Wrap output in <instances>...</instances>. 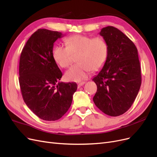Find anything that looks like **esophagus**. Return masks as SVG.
<instances>
[{
  "label": "esophagus",
  "mask_w": 157,
  "mask_h": 157,
  "mask_svg": "<svg viewBox=\"0 0 157 157\" xmlns=\"http://www.w3.org/2000/svg\"><path fill=\"white\" fill-rule=\"evenodd\" d=\"M84 84H85V82H80L78 83V87L79 88V87H80V86H83V85H84Z\"/></svg>",
  "instance_id": "obj_1"
}]
</instances>
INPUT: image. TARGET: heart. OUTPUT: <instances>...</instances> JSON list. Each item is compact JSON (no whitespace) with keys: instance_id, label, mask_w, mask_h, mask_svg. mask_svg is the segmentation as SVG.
<instances>
[{"instance_id":"obj_1","label":"heart","mask_w":157,"mask_h":157,"mask_svg":"<svg viewBox=\"0 0 157 157\" xmlns=\"http://www.w3.org/2000/svg\"><path fill=\"white\" fill-rule=\"evenodd\" d=\"M65 43L66 47H55L52 56L57 64L66 68L72 62V55L78 54V64L71 67L65 74L67 80L81 81L88 77L92 70L98 71L106 62L109 46L102 37L76 35L67 38Z\"/></svg>"}]
</instances>
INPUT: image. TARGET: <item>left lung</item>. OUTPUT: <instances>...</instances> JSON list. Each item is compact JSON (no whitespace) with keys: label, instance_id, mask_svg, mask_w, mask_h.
I'll use <instances>...</instances> for the list:
<instances>
[{"label":"left lung","instance_id":"obj_1","mask_svg":"<svg viewBox=\"0 0 157 157\" xmlns=\"http://www.w3.org/2000/svg\"><path fill=\"white\" fill-rule=\"evenodd\" d=\"M99 35L109 46L102 69L92 80L97 85L93 101L105 114L117 117L130 108L141 84L138 53L135 44L117 28L103 27Z\"/></svg>","mask_w":157,"mask_h":157}]
</instances>
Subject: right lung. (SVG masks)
Returning <instances> with one entry per match:
<instances>
[{
    "mask_svg": "<svg viewBox=\"0 0 157 157\" xmlns=\"http://www.w3.org/2000/svg\"><path fill=\"white\" fill-rule=\"evenodd\" d=\"M62 33L38 29L28 39L20 56L19 82L23 99L33 113L44 121L58 120L69 109L75 82H59L62 73L54 61V43Z\"/></svg>",
    "mask_w": 157,
    "mask_h": 157,
    "instance_id": "obj_1",
    "label": "right lung"
}]
</instances>
